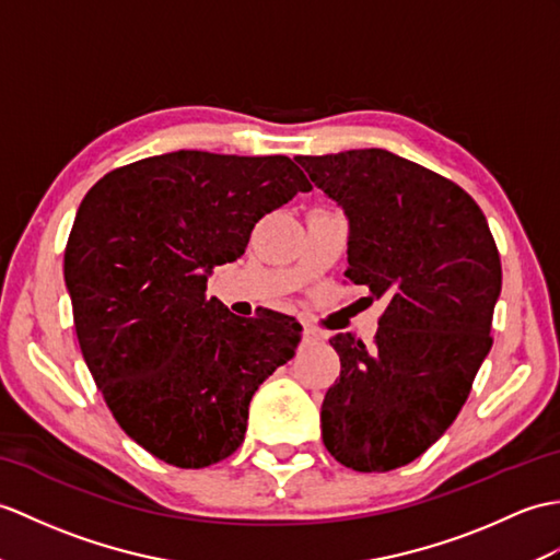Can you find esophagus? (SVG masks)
Returning <instances> with one entry per match:
<instances>
[{
    "label": "esophagus",
    "instance_id": "esophagus-1",
    "mask_svg": "<svg viewBox=\"0 0 560 560\" xmlns=\"http://www.w3.org/2000/svg\"><path fill=\"white\" fill-rule=\"evenodd\" d=\"M322 341V336L315 331V329H305L303 331V343H307V346H315V343H319Z\"/></svg>",
    "mask_w": 560,
    "mask_h": 560
}]
</instances>
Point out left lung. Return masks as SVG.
I'll return each instance as SVG.
<instances>
[{
    "mask_svg": "<svg viewBox=\"0 0 560 560\" xmlns=\"http://www.w3.org/2000/svg\"><path fill=\"white\" fill-rule=\"evenodd\" d=\"M295 160L348 214L346 279L386 298L372 346L329 341L341 374L322 402V441L355 472L396 470L458 418L491 350L497 241L458 184L394 152Z\"/></svg>",
    "mask_w": 560,
    "mask_h": 560,
    "instance_id": "obj_1",
    "label": "left lung"
}]
</instances>
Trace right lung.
<instances>
[{
  "label": "right lung",
  "mask_w": 560,
  "mask_h": 560,
  "mask_svg": "<svg viewBox=\"0 0 560 560\" xmlns=\"http://www.w3.org/2000/svg\"><path fill=\"white\" fill-rule=\"evenodd\" d=\"M307 190L283 154L178 150L104 174L78 207L63 250L78 346L114 420L154 458L186 470L229 458L253 394L293 358L301 324L231 315L207 275Z\"/></svg>",
  "instance_id": "add662e5"
}]
</instances>
